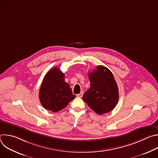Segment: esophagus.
Returning a JSON list of instances; mask_svg holds the SVG:
<instances>
[{"label":"esophagus","mask_w":158,"mask_h":158,"mask_svg":"<svg viewBox=\"0 0 158 158\" xmlns=\"http://www.w3.org/2000/svg\"><path fill=\"white\" fill-rule=\"evenodd\" d=\"M76 96H77V97H78V98H82V96H83V92H81V93L77 94Z\"/></svg>","instance_id":"34e87169"}]
</instances>
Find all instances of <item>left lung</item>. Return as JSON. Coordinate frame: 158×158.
I'll return each mask as SVG.
<instances>
[{
    "label": "left lung",
    "mask_w": 158,
    "mask_h": 158,
    "mask_svg": "<svg viewBox=\"0 0 158 158\" xmlns=\"http://www.w3.org/2000/svg\"><path fill=\"white\" fill-rule=\"evenodd\" d=\"M88 76L91 87L84 93L83 100L98 114L111 111L119 99L118 87L113 74L107 67L98 65Z\"/></svg>",
    "instance_id": "obj_1"
}]
</instances>
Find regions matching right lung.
<instances>
[{
	"instance_id": "add662e5",
	"label": "right lung",
	"mask_w": 158,
	"mask_h": 158,
	"mask_svg": "<svg viewBox=\"0 0 158 158\" xmlns=\"http://www.w3.org/2000/svg\"><path fill=\"white\" fill-rule=\"evenodd\" d=\"M69 84L65 82L64 74L57 67L45 76L39 91L42 106L52 112H58L75 98Z\"/></svg>"
}]
</instances>
